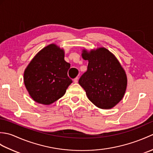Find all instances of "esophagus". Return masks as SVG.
<instances>
[{
  "instance_id": "34e87169",
  "label": "esophagus",
  "mask_w": 153,
  "mask_h": 153,
  "mask_svg": "<svg viewBox=\"0 0 153 153\" xmlns=\"http://www.w3.org/2000/svg\"><path fill=\"white\" fill-rule=\"evenodd\" d=\"M74 82L75 83H77V82H78V78H77V77H76V78L74 79Z\"/></svg>"
}]
</instances>
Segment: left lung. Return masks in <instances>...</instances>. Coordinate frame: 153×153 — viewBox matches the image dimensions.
<instances>
[{"mask_svg": "<svg viewBox=\"0 0 153 153\" xmlns=\"http://www.w3.org/2000/svg\"><path fill=\"white\" fill-rule=\"evenodd\" d=\"M82 55L89 62L79 84L96 106L113 108L124 96L128 83L125 70L114 55L104 47L89 52L83 49Z\"/></svg>", "mask_w": 153, "mask_h": 153, "instance_id": "8db88e82", "label": "left lung"}]
</instances>
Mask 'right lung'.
<instances>
[{
	"mask_svg": "<svg viewBox=\"0 0 153 153\" xmlns=\"http://www.w3.org/2000/svg\"><path fill=\"white\" fill-rule=\"evenodd\" d=\"M70 64L64 60V51L55 44L45 47L25 68V86L32 99L48 105L56 101L72 83L68 76Z\"/></svg>",
	"mask_w": 153,
	"mask_h": 153,
	"instance_id": "obj_1",
	"label": "right lung"
}]
</instances>
